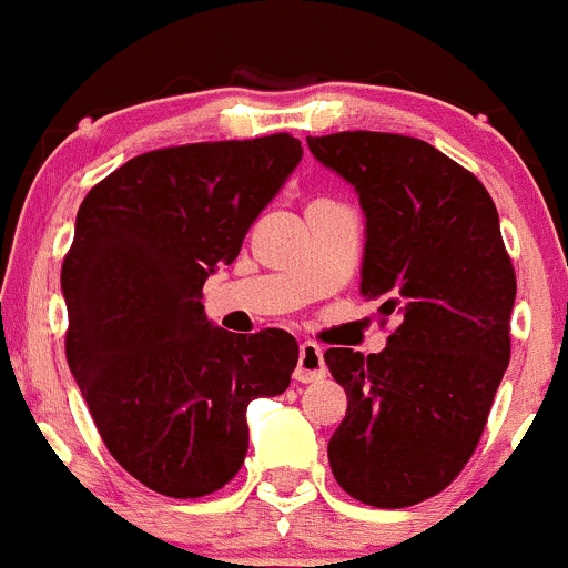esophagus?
I'll use <instances>...</instances> for the list:
<instances>
[{
    "instance_id": "esophagus-1",
    "label": "esophagus",
    "mask_w": 568,
    "mask_h": 568,
    "mask_svg": "<svg viewBox=\"0 0 568 568\" xmlns=\"http://www.w3.org/2000/svg\"><path fill=\"white\" fill-rule=\"evenodd\" d=\"M328 367H325V358L320 345L314 342H303L301 351H297V367H295V381L301 384H312V381L325 378Z\"/></svg>"
}]
</instances>
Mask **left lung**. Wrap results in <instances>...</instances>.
<instances>
[{"mask_svg": "<svg viewBox=\"0 0 568 568\" xmlns=\"http://www.w3.org/2000/svg\"><path fill=\"white\" fill-rule=\"evenodd\" d=\"M306 143L356 190L367 226L358 292L397 320L381 353L325 351L347 395L331 473L358 503L406 508L450 486L480 442L510 358L514 265L491 195L425 140Z\"/></svg>", "mask_w": 568, "mask_h": 568, "instance_id": "1", "label": "left lung"}]
</instances>
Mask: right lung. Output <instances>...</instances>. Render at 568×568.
<instances>
[{"label":"right lung","instance_id":"right-lung-1","mask_svg":"<svg viewBox=\"0 0 568 568\" xmlns=\"http://www.w3.org/2000/svg\"><path fill=\"white\" fill-rule=\"evenodd\" d=\"M301 156L292 134L149 151L77 212L60 276L65 358L106 450L151 491L226 486L248 453V403L290 386L295 336L229 334L201 290L237 260Z\"/></svg>","mask_w":568,"mask_h":568}]
</instances>
